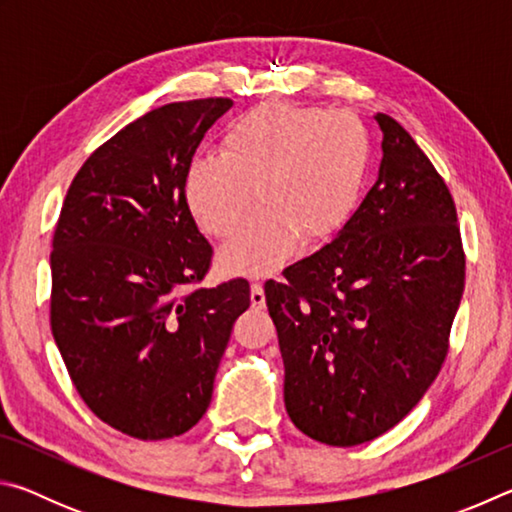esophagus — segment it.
I'll use <instances>...</instances> for the list:
<instances>
[{
  "label": "esophagus",
  "instance_id": "esophagus-1",
  "mask_svg": "<svg viewBox=\"0 0 512 512\" xmlns=\"http://www.w3.org/2000/svg\"><path fill=\"white\" fill-rule=\"evenodd\" d=\"M250 302H253V307L262 309L266 305V296H264V287L259 282L250 284Z\"/></svg>",
  "mask_w": 512,
  "mask_h": 512
}]
</instances>
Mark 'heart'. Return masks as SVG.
I'll use <instances>...</instances> for the list:
<instances>
[{
	"label": "heart",
	"mask_w": 512,
	"mask_h": 512,
	"mask_svg": "<svg viewBox=\"0 0 512 512\" xmlns=\"http://www.w3.org/2000/svg\"><path fill=\"white\" fill-rule=\"evenodd\" d=\"M370 135L350 112L259 103L232 119L219 155H194L185 203L205 235L228 239L259 201L244 230L221 250L232 275H266L300 239L320 246L348 225L366 189Z\"/></svg>",
	"instance_id": "b5f03b06"
}]
</instances>
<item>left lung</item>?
<instances>
[{
	"instance_id": "8db88e82",
	"label": "left lung",
	"mask_w": 512,
	"mask_h": 512,
	"mask_svg": "<svg viewBox=\"0 0 512 512\" xmlns=\"http://www.w3.org/2000/svg\"><path fill=\"white\" fill-rule=\"evenodd\" d=\"M375 119L377 183L332 244L264 284L289 418L332 447L368 443L422 400L465 287L445 180L393 117Z\"/></svg>"
}]
</instances>
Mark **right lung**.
Here are the masks:
<instances>
[{"label":"right lung","mask_w":512,"mask_h":512,"mask_svg":"<svg viewBox=\"0 0 512 512\" xmlns=\"http://www.w3.org/2000/svg\"><path fill=\"white\" fill-rule=\"evenodd\" d=\"M230 99L167 103L99 146L67 189L51 250V332L76 391L140 440L203 418L246 280L185 291L212 246L185 203L189 160Z\"/></svg>","instance_id":"right-lung-1"}]
</instances>
